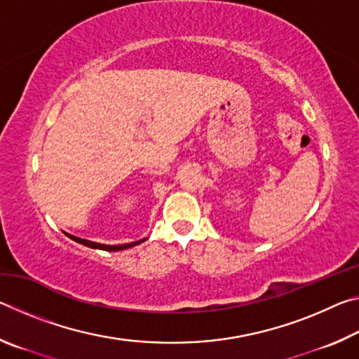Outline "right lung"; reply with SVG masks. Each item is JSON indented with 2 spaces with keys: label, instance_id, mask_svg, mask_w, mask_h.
<instances>
[{
  "label": "right lung",
  "instance_id": "1",
  "mask_svg": "<svg viewBox=\"0 0 359 359\" xmlns=\"http://www.w3.org/2000/svg\"><path fill=\"white\" fill-rule=\"evenodd\" d=\"M65 233V231H63ZM68 236L69 239L79 242V244H82L85 247H90V248H96V250H107V252H118V250H126V248H131L135 245H139L141 242L147 241V238H144L141 241H136V242H130V244H121V245H106V244H100V242H93V241H87V239H82V238H77V236H72L69 233H65Z\"/></svg>",
  "mask_w": 359,
  "mask_h": 359
}]
</instances>
